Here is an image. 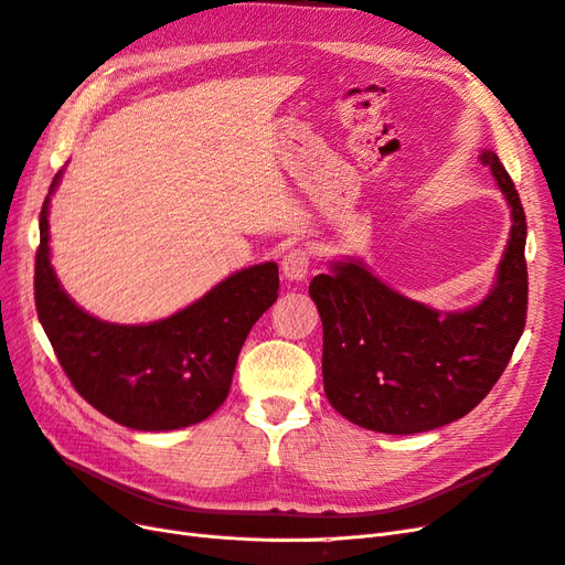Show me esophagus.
Returning <instances> with one entry per match:
<instances>
[{"instance_id": "1", "label": "esophagus", "mask_w": 565, "mask_h": 565, "mask_svg": "<svg viewBox=\"0 0 565 565\" xmlns=\"http://www.w3.org/2000/svg\"><path fill=\"white\" fill-rule=\"evenodd\" d=\"M280 268H282V276L287 280H303L306 276H309V268H311V252L306 247L289 249L282 256Z\"/></svg>"}]
</instances>
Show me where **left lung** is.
<instances>
[{"label": "left lung", "mask_w": 565, "mask_h": 565, "mask_svg": "<svg viewBox=\"0 0 565 565\" xmlns=\"http://www.w3.org/2000/svg\"><path fill=\"white\" fill-rule=\"evenodd\" d=\"M504 193L511 237L498 285L465 313L440 316L405 299L358 262L309 285L322 320V384L339 415L380 434H419L469 415L498 384L525 328V212L500 158L486 150Z\"/></svg>", "instance_id": "1"}]
</instances>
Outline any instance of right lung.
<instances>
[{
	"instance_id": "obj_1",
	"label": "right lung",
	"mask_w": 565,
	"mask_h": 565,
	"mask_svg": "<svg viewBox=\"0 0 565 565\" xmlns=\"http://www.w3.org/2000/svg\"><path fill=\"white\" fill-rule=\"evenodd\" d=\"M58 179L61 172L51 191ZM46 214L49 195L40 212L35 306L75 391L100 415L139 431L207 419L228 396L252 324L278 299V266L237 270L172 318L113 324L84 313L61 289L49 262Z\"/></svg>"
}]
</instances>
